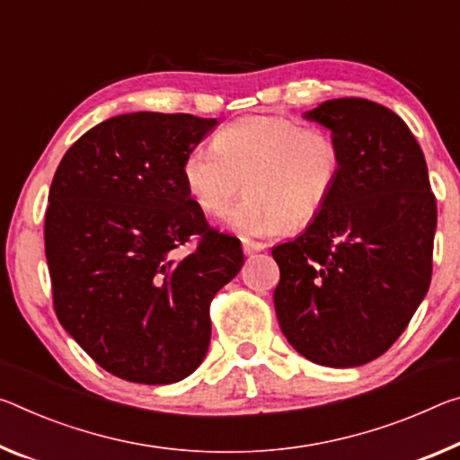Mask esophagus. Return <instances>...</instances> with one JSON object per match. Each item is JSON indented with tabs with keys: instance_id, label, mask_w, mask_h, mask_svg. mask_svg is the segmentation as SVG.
<instances>
[{
	"instance_id": "obj_1",
	"label": "esophagus",
	"mask_w": 460,
	"mask_h": 460,
	"mask_svg": "<svg viewBox=\"0 0 460 460\" xmlns=\"http://www.w3.org/2000/svg\"><path fill=\"white\" fill-rule=\"evenodd\" d=\"M242 247H243L245 256H253V253L264 252V250H266V243H261V242H250V239H243Z\"/></svg>"
}]
</instances>
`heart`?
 Segmentation results:
<instances>
[{"label":"heart","mask_w":460,"mask_h":460,"mask_svg":"<svg viewBox=\"0 0 460 460\" xmlns=\"http://www.w3.org/2000/svg\"><path fill=\"white\" fill-rule=\"evenodd\" d=\"M340 176L341 147L333 135L284 116L231 122L213 147L199 145L181 164L186 190L207 215H223L245 180L250 196L225 218L242 237H272L311 223Z\"/></svg>","instance_id":"heart-1"}]
</instances>
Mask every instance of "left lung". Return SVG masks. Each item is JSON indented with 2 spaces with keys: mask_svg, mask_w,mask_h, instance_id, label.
<instances>
[{
  "mask_svg": "<svg viewBox=\"0 0 460 460\" xmlns=\"http://www.w3.org/2000/svg\"><path fill=\"white\" fill-rule=\"evenodd\" d=\"M303 119L340 143L341 176L301 235L272 247L276 317L307 360L362 367L395 344L428 293L436 199L424 153L387 106L338 98Z\"/></svg>",
  "mask_w": 460,
  "mask_h": 460,
  "instance_id": "obj_1",
  "label": "left lung"
}]
</instances>
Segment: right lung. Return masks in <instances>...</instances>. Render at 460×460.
Masks as SVG:
<instances>
[{
  "instance_id": "add662e5",
  "label": "right lung",
  "mask_w": 460,
  "mask_h": 460,
  "mask_svg": "<svg viewBox=\"0 0 460 460\" xmlns=\"http://www.w3.org/2000/svg\"><path fill=\"white\" fill-rule=\"evenodd\" d=\"M217 119L130 112L77 138L57 167L45 252L63 330L130 383L192 375L210 344L208 305L243 266L239 239L210 231L181 164ZM200 234L186 259L172 252Z\"/></svg>"
}]
</instances>
